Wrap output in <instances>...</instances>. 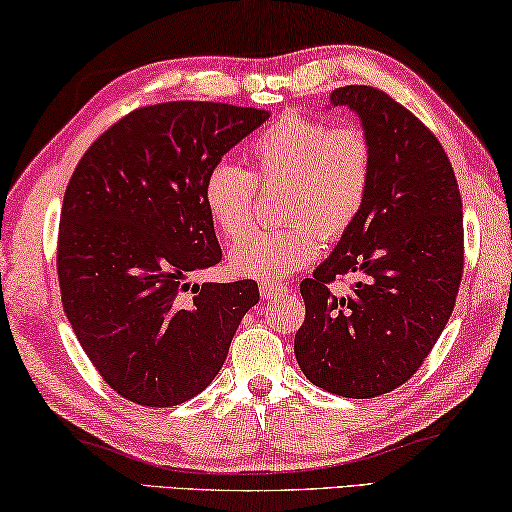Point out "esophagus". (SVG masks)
Segmentation results:
<instances>
[{
    "label": "esophagus",
    "instance_id": "obj_1",
    "mask_svg": "<svg viewBox=\"0 0 512 512\" xmlns=\"http://www.w3.org/2000/svg\"><path fill=\"white\" fill-rule=\"evenodd\" d=\"M286 290H288L286 283H279V281H263V283H261V295H263V299L276 297V295H281V292H286Z\"/></svg>",
    "mask_w": 512,
    "mask_h": 512
}]
</instances>
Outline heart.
I'll return each mask as SVG.
<instances>
[{"label": "heart", "mask_w": 512, "mask_h": 512, "mask_svg": "<svg viewBox=\"0 0 512 512\" xmlns=\"http://www.w3.org/2000/svg\"><path fill=\"white\" fill-rule=\"evenodd\" d=\"M251 174L215 163L201 188L213 224L237 240L253 219L255 181L287 183L283 230L255 232L233 245L229 265L242 279L276 281L320 254L322 233L340 238L363 213L372 183V142L356 124L329 129L297 111L281 113L247 149Z\"/></svg>", "instance_id": "heart-1"}]
</instances>
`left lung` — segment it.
Wrapping results in <instances>:
<instances>
[{"label": "left lung", "instance_id": "left-lung-1", "mask_svg": "<svg viewBox=\"0 0 512 512\" xmlns=\"http://www.w3.org/2000/svg\"><path fill=\"white\" fill-rule=\"evenodd\" d=\"M372 142L367 204L331 256L301 281L306 320L295 356L317 388L372 399L399 388L429 356L454 311L463 276V201L438 138L383 90L345 86ZM360 273L349 298L328 283Z\"/></svg>", "mask_w": 512, "mask_h": 512}]
</instances>
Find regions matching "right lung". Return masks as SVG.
Wrapping results in <instances>:
<instances>
[{
    "label": "right lung",
    "mask_w": 512,
    "mask_h": 512,
    "mask_svg": "<svg viewBox=\"0 0 512 512\" xmlns=\"http://www.w3.org/2000/svg\"><path fill=\"white\" fill-rule=\"evenodd\" d=\"M270 111L165 102L104 131L67 183L58 224L63 311L102 379L124 399L167 408L222 370L256 281L192 286L222 261L201 188L208 170Z\"/></svg>",
    "instance_id": "obj_1"
}]
</instances>
